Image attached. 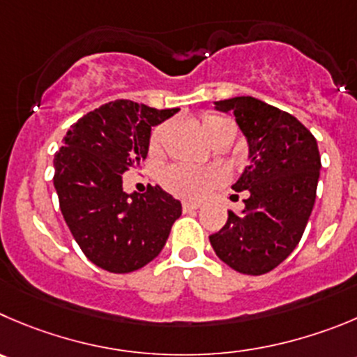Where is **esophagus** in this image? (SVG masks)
I'll list each match as a JSON object with an SVG mask.
<instances>
[{"label":"esophagus","mask_w":357,"mask_h":357,"mask_svg":"<svg viewBox=\"0 0 357 357\" xmlns=\"http://www.w3.org/2000/svg\"><path fill=\"white\" fill-rule=\"evenodd\" d=\"M199 206H202L199 203H192V202L182 203V210H184V212H192V210H198Z\"/></svg>","instance_id":"esophagus-1"}]
</instances>
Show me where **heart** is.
Segmentation results:
<instances>
[{
  "label": "heart",
  "instance_id": "1",
  "mask_svg": "<svg viewBox=\"0 0 357 357\" xmlns=\"http://www.w3.org/2000/svg\"><path fill=\"white\" fill-rule=\"evenodd\" d=\"M202 130L210 142L224 133H235V126L229 119L217 114H205L202 119ZM165 126H158L152 131L151 147L158 149L162 138ZM161 182L172 195L184 199H202L215 185L222 182V173L217 168H199L189 165H173L161 175Z\"/></svg>",
  "mask_w": 357,
  "mask_h": 357
}]
</instances>
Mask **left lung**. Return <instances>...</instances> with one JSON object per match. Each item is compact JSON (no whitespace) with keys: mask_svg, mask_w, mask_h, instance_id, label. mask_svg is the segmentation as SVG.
Segmentation results:
<instances>
[{"mask_svg":"<svg viewBox=\"0 0 357 357\" xmlns=\"http://www.w3.org/2000/svg\"><path fill=\"white\" fill-rule=\"evenodd\" d=\"M233 114L249 147L233 191H247L242 213L210 235L220 261L245 275H263L282 263L301 240L315 203L321 155L314 135L287 112L252 96L215 101Z\"/></svg>","mask_w":357,"mask_h":357,"instance_id":"8db88e82","label":"left lung"}]
</instances>
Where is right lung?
Instances as JSON below:
<instances>
[{"label": "right lung", "mask_w": 357, "mask_h": 357, "mask_svg": "<svg viewBox=\"0 0 357 357\" xmlns=\"http://www.w3.org/2000/svg\"><path fill=\"white\" fill-rule=\"evenodd\" d=\"M178 110L112 101L71 126L54 155L61 213L87 259L103 270L130 273L151 263L182 215L181 202L159 185L122 189V173L147 158L152 128Z\"/></svg>", "instance_id": "1"}]
</instances>
